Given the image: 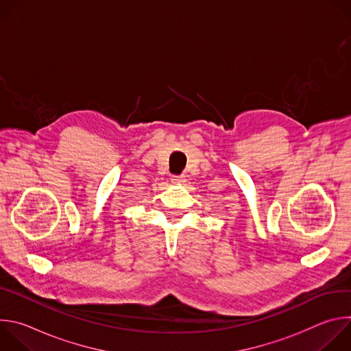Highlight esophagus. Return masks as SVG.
I'll return each instance as SVG.
<instances>
[{
  "label": "esophagus",
  "mask_w": 351,
  "mask_h": 351,
  "mask_svg": "<svg viewBox=\"0 0 351 351\" xmlns=\"http://www.w3.org/2000/svg\"><path fill=\"white\" fill-rule=\"evenodd\" d=\"M172 182H173V183H184V182H186V176H184V175L172 176Z\"/></svg>",
  "instance_id": "esophagus-1"
}]
</instances>
